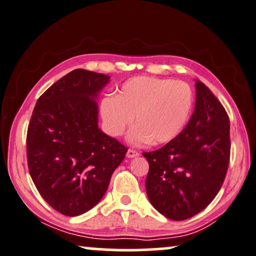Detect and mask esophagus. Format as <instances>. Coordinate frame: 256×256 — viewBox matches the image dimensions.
<instances>
[{
  "label": "esophagus",
  "instance_id": "34e87169",
  "mask_svg": "<svg viewBox=\"0 0 256 256\" xmlns=\"http://www.w3.org/2000/svg\"><path fill=\"white\" fill-rule=\"evenodd\" d=\"M139 156V152L136 151V150L128 148V152H126V156H128V158H136V156Z\"/></svg>",
  "mask_w": 256,
  "mask_h": 256
}]
</instances>
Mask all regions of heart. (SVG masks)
I'll use <instances>...</instances> for the list:
<instances>
[{"instance_id":"obj_1","label":"heart","mask_w":256,"mask_h":256,"mask_svg":"<svg viewBox=\"0 0 256 256\" xmlns=\"http://www.w3.org/2000/svg\"><path fill=\"white\" fill-rule=\"evenodd\" d=\"M193 91L185 82L138 76L126 80L116 97L100 102V114L108 134L118 137L134 122L128 140L154 145L174 140L188 122Z\"/></svg>"}]
</instances>
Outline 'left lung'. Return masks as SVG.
Segmentation results:
<instances>
[{
    "mask_svg": "<svg viewBox=\"0 0 256 256\" xmlns=\"http://www.w3.org/2000/svg\"><path fill=\"white\" fill-rule=\"evenodd\" d=\"M196 106L174 140L142 153L150 168V202L164 216L186 220L212 202L222 186L230 154V118L212 91L196 80Z\"/></svg>",
    "mask_w": 256,
    "mask_h": 256,
    "instance_id": "obj_1",
    "label": "left lung"
}]
</instances>
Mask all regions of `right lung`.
<instances>
[{
    "mask_svg": "<svg viewBox=\"0 0 256 256\" xmlns=\"http://www.w3.org/2000/svg\"><path fill=\"white\" fill-rule=\"evenodd\" d=\"M110 82L76 69L36 102L26 134L29 173L57 212L80 216L100 202L128 148L98 128V94Z\"/></svg>",
    "mask_w": 256,
    "mask_h": 256,
    "instance_id": "right-lung-1",
    "label": "right lung"
}]
</instances>
